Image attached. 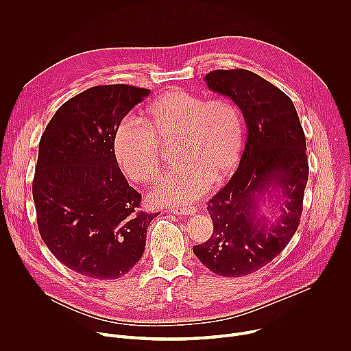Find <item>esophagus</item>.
<instances>
[{
    "instance_id": "obj_1",
    "label": "esophagus",
    "mask_w": 351,
    "mask_h": 351,
    "mask_svg": "<svg viewBox=\"0 0 351 351\" xmlns=\"http://www.w3.org/2000/svg\"><path fill=\"white\" fill-rule=\"evenodd\" d=\"M197 210L194 206H187V207H183V208H172L171 213L176 214V215H191L194 214Z\"/></svg>"
}]
</instances>
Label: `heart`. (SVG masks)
Returning a JSON list of instances; mask_svg holds the SVG:
<instances>
[{"instance_id":"b5f03b06","label":"heart","mask_w":351,"mask_h":351,"mask_svg":"<svg viewBox=\"0 0 351 351\" xmlns=\"http://www.w3.org/2000/svg\"><path fill=\"white\" fill-rule=\"evenodd\" d=\"M145 128L123 119L114 137V154L122 172L136 183H149L160 172L158 144L176 140L175 161L154 187L158 204L184 206L203 194L211 182L225 179L237 165L244 138L243 118L228 98L207 99L171 90L149 104Z\"/></svg>"}]
</instances>
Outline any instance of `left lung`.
Returning <instances> with one entry per match:
<instances>
[{
  "mask_svg": "<svg viewBox=\"0 0 351 351\" xmlns=\"http://www.w3.org/2000/svg\"><path fill=\"white\" fill-rule=\"evenodd\" d=\"M204 80L240 108L247 141L236 172L208 202L213 234L193 252L214 274L236 278L269 264L298 228L308 180L306 136L291 99L257 73L218 69ZM271 192L284 204L274 221L258 215V199Z\"/></svg>",
  "mask_w": 351,
  "mask_h": 351,
  "instance_id": "obj_1",
  "label": "left lung"
}]
</instances>
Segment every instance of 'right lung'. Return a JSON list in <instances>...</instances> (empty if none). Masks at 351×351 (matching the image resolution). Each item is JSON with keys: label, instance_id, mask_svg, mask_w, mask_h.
<instances>
[{"label": "right lung", "instance_id": "1", "mask_svg": "<svg viewBox=\"0 0 351 351\" xmlns=\"http://www.w3.org/2000/svg\"><path fill=\"white\" fill-rule=\"evenodd\" d=\"M148 88L94 86L62 104L38 144L33 199L43 241L69 269L91 279H118L141 258L157 214L140 211L114 137Z\"/></svg>", "mask_w": 351, "mask_h": 351}]
</instances>
